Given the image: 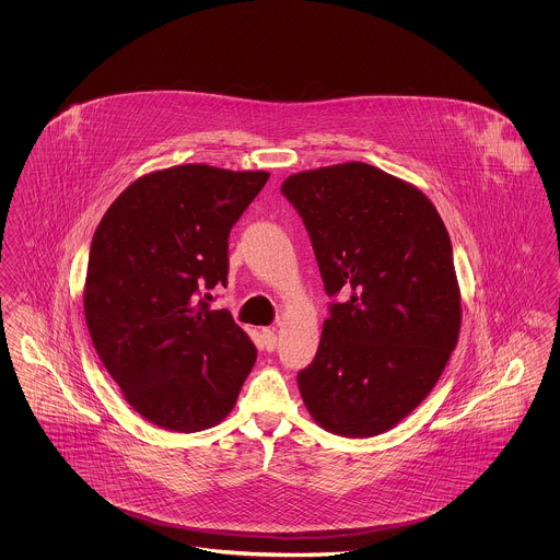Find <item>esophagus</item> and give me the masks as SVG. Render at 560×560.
Instances as JSON below:
<instances>
[{"instance_id": "34e87169", "label": "esophagus", "mask_w": 560, "mask_h": 560, "mask_svg": "<svg viewBox=\"0 0 560 560\" xmlns=\"http://www.w3.org/2000/svg\"><path fill=\"white\" fill-rule=\"evenodd\" d=\"M260 338H262V347L267 348L268 352H272L277 348V334H275V329L265 327L260 331Z\"/></svg>"}]
</instances>
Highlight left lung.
<instances>
[{
    "label": "left lung",
    "instance_id": "obj_1",
    "mask_svg": "<svg viewBox=\"0 0 560 560\" xmlns=\"http://www.w3.org/2000/svg\"><path fill=\"white\" fill-rule=\"evenodd\" d=\"M281 192L308 231L329 306L298 373L319 427L375 436L409 416L457 345L462 302L450 233L420 188L361 161L290 176Z\"/></svg>",
    "mask_w": 560,
    "mask_h": 560
}]
</instances>
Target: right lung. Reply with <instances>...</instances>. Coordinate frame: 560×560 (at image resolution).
Returning a JSON list of instances; mask_svg holds the SVG:
<instances>
[{
  "instance_id": "right-lung-1",
  "label": "right lung",
  "mask_w": 560,
  "mask_h": 560,
  "mask_svg": "<svg viewBox=\"0 0 560 560\" xmlns=\"http://www.w3.org/2000/svg\"><path fill=\"white\" fill-rule=\"evenodd\" d=\"M267 180L206 163L151 172L110 203L92 237L90 338L124 399L155 427H215L256 363L249 336L203 295L226 285L229 233Z\"/></svg>"
}]
</instances>
